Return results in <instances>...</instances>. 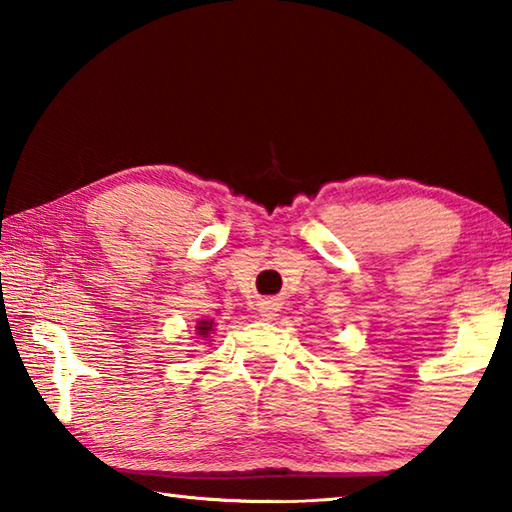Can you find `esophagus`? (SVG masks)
Listing matches in <instances>:
<instances>
[{"instance_id": "esophagus-1", "label": "esophagus", "mask_w": 512, "mask_h": 512, "mask_svg": "<svg viewBox=\"0 0 512 512\" xmlns=\"http://www.w3.org/2000/svg\"><path fill=\"white\" fill-rule=\"evenodd\" d=\"M275 311H277V305L273 300H264L262 305H259V316L266 318V320H271L275 316Z\"/></svg>"}]
</instances>
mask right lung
Listing matches in <instances>:
<instances>
[{
    "mask_svg": "<svg viewBox=\"0 0 512 512\" xmlns=\"http://www.w3.org/2000/svg\"><path fill=\"white\" fill-rule=\"evenodd\" d=\"M198 334L201 336H210V332H212V323L210 320H198Z\"/></svg>",
    "mask_w": 512,
    "mask_h": 512,
    "instance_id": "1",
    "label": "right lung"
}]
</instances>
